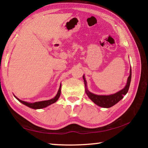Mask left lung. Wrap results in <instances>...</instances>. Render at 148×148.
<instances>
[{
	"label": "left lung",
	"instance_id": "1",
	"mask_svg": "<svg viewBox=\"0 0 148 148\" xmlns=\"http://www.w3.org/2000/svg\"><path fill=\"white\" fill-rule=\"evenodd\" d=\"M131 67L130 69V74L129 76L127 79V82L125 87L123 89L120 90L119 91L116 92V93L110 95H97L92 93L90 91H88L87 87V82L85 78V76H83L85 87H86V92L87 95V96L89 97V98L91 100V101L94 102L95 104L98 105L99 106H101L102 108H110L113 106L114 105L117 104L119 101L123 98L124 95L127 93V92L129 91L130 84H131Z\"/></svg>",
	"mask_w": 148,
	"mask_h": 148
}]
</instances>
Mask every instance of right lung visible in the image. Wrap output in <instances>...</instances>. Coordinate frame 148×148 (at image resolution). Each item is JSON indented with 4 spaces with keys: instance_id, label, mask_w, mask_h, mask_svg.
I'll use <instances>...</instances> for the list:
<instances>
[{
    "instance_id": "add662e5",
    "label": "right lung",
    "mask_w": 148,
    "mask_h": 148,
    "mask_svg": "<svg viewBox=\"0 0 148 148\" xmlns=\"http://www.w3.org/2000/svg\"><path fill=\"white\" fill-rule=\"evenodd\" d=\"M61 84L60 85L59 91H58V92H57L56 96L53 99L48 100V101H44L33 102V103H29V102L21 101V100H20L18 98H17L16 96H14V97H16V98L17 100H18V101L20 102H21L22 104H25L27 106L31 108H32V109H41V108H46L47 106H49V105H51V104H53L56 102H57V100H58L59 98L60 95H61Z\"/></svg>"
}]
</instances>
